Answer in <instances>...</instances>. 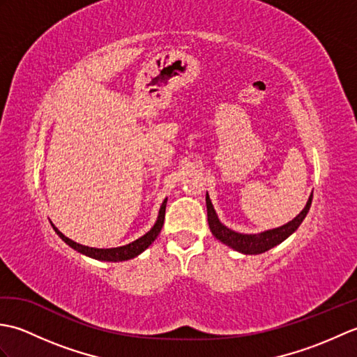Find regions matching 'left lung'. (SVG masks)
<instances>
[{
	"label": "left lung",
	"mask_w": 357,
	"mask_h": 357,
	"mask_svg": "<svg viewBox=\"0 0 357 357\" xmlns=\"http://www.w3.org/2000/svg\"><path fill=\"white\" fill-rule=\"evenodd\" d=\"M312 199H313V193L310 195V198L305 204V207L302 208L301 213L291 219L290 222H287L280 227H276V229H270V230H264L261 233H239L234 231L229 227L224 225L216 215V210L211 204V199L208 193L206 195V204H207V221L210 231L213 233V236L221 241L222 244L229 245L230 248L236 250V252L242 255H261L268 252L270 248L279 245L280 242H284L288 236L298 230V227L304 221L310 206H312Z\"/></svg>",
	"instance_id": "obj_1"
}]
</instances>
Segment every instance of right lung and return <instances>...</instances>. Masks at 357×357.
I'll list each match as a JSON object with an SVG mask.
<instances>
[{
  "label": "right lung",
  "instance_id": "add662e5",
  "mask_svg": "<svg viewBox=\"0 0 357 357\" xmlns=\"http://www.w3.org/2000/svg\"><path fill=\"white\" fill-rule=\"evenodd\" d=\"M165 206H167V198L164 199V202L161 204V208H159V213L156 218V222L155 225L151 227V229L144 234V236L138 238L136 241L130 242V244L127 245H121V247H115V248H95V247H87V245H81L78 242H75L72 239H69L67 236L59 231L55 225L52 224L53 230L56 231V234L59 238H61L67 245L72 247L73 250H77L78 253L84 255L92 257V259L96 261H105V262H123V261H128V259H133V257L139 256L144 250L149 248L151 245V242H153L158 234L161 233L162 229V224H164V216H165Z\"/></svg>",
  "mask_w": 357,
  "mask_h": 357
}]
</instances>
